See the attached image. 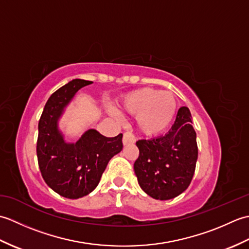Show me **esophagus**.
<instances>
[{
    "label": "esophagus",
    "mask_w": 249,
    "mask_h": 249,
    "mask_svg": "<svg viewBox=\"0 0 249 249\" xmlns=\"http://www.w3.org/2000/svg\"><path fill=\"white\" fill-rule=\"evenodd\" d=\"M135 136L130 133V131H126L123 136V144L124 145H128V144H133L135 143Z\"/></svg>",
    "instance_id": "1"
}]
</instances>
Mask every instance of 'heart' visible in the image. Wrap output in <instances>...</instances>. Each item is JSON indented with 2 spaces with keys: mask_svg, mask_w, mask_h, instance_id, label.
<instances>
[{
  "mask_svg": "<svg viewBox=\"0 0 249 249\" xmlns=\"http://www.w3.org/2000/svg\"><path fill=\"white\" fill-rule=\"evenodd\" d=\"M121 109L136 115V126L141 135L156 137L170 127L176 118L178 102L174 94L152 88L137 89L121 99ZM110 113L116 116L114 110Z\"/></svg>",
  "mask_w": 249,
  "mask_h": 249,
  "instance_id": "b5f03b06",
  "label": "heart"
}]
</instances>
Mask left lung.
Listing matches in <instances>:
<instances>
[{"label":"left lung","mask_w":249,"mask_h":249,"mask_svg":"<svg viewBox=\"0 0 249 249\" xmlns=\"http://www.w3.org/2000/svg\"><path fill=\"white\" fill-rule=\"evenodd\" d=\"M139 157L134 163L140 187L150 197L169 200L189 186L198 158L196 131L187 107L178 111L176 122L165 136L136 142Z\"/></svg>","instance_id":"obj_1"}]
</instances>
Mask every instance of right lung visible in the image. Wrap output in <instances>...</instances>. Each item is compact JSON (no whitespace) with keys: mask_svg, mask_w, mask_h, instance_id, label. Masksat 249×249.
Masks as SVG:
<instances>
[{"mask_svg":"<svg viewBox=\"0 0 249 249\" xmlns=\"http://www.w3.org/2000/svg\"><path fill=\"white\" fill-rule=\"evenodd\" d=\"M92 81L73 79L51 95L38 123L37 160L47 185L62 197L78 199L98 185L109 160L123 149L120 134L108 138L89 129L76 143H68L59 129L66 106L81 88Z\"/></svg>","mask_w":249,"mask_h":249,"instance_id":"1","label":"right lung"}]
</instances>
